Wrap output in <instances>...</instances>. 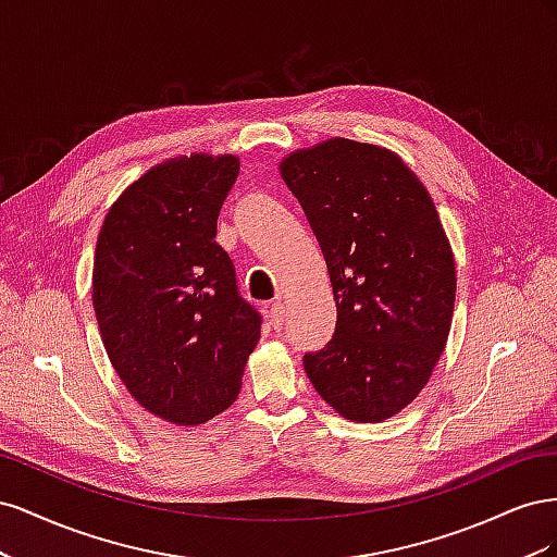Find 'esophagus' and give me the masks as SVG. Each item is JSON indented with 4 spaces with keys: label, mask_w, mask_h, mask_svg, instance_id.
Segmentation results:
<instances>
[{
    "label": "esophagus",
    "mask_w": 557,
    "mask_h": 557,
    "mask_svg": "<svg viewBox=\"0 0 557 557\" xmlns=\"http://www.w3.org/2000/svg\"><path fill=\"white\" fill-rule=\"evenodd\" d=\"M283 318H285V307L281 299H276V301H272V307H269V320H272L274 330L283 327Z\"/></svg>",
    "instance_id": "1"
}]
</instances>
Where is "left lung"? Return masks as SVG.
<instances>
[{
  "instance_id": "8db88e82",
  "label": "left lung",
  "mask_w": 557,
  "mask_h": 557,
  "mask_svg": "<svg viewBox=\"0 0 557 557\" xmlns=\"http://www.w3.org/2000/svg\"><path fill=\"white\" fill-rule=\"evenodd\" d=\"M336 301L332 342L307 352L315 393L356 423L411 404L446 348L455 260L425 185L393 150L327 139L281 160Z\"/></svg>"
}]
</instances>
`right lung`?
<instances>
[{
  "instance_id": "right-lung-1",
  "label": "right lung",
  "mask_w": 557,
  "mask_h": 557,
  "mask_svg": "<svg viewBox=\"0 0 557 557\" xmlns=\"http://www.w3.org/2000/svg\"><path fill=\"white\" fill-rule=\"evenodd\" d=\"M239 176L234 156L172 158L127 185L99 230L92 307L129 395L176 425H199L242 391L262 315L215 242Z\"/></svg>"
}]
</instances>
